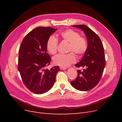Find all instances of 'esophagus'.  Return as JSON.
Masks as SVG:
<instances>
[{
	"instance_id": "obj_1",
	"label": "esophagus",
	"mask_w": 122,
	"mask_h": 122,
	"mask_svg": "<svg viewBox=\"0 0 122 122\" xmlns=\"http://www.w3.org/2000/svg\"><path fill=\"white\" fill-rule=\"evenodd\" d=\"M60 69L61 70H66V69H67V68H66V67H61Z\"/></svg>"
}]
</instances>
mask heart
Masks as SVG:
<instances>
[{
  "instance_id": "b5f03b06",
  "label": "heart",
  "mask_w": 122,
  "mask_h": 122,
  "mask_svg": "<svg viewBox=\"0 0 122 122\" xmlns=\"http://www.w3.org/2000/svg\"><path fill=\"white\" fill-rule=\"evenodd\" d=\"M60 36L62 40L69 43L68 51L74 52L77 56H81L87 48V43L86 39L80 36L78 32L73 29H68L62 31ZM58 40L53 36H51L46 43V49L51 54L57 52ZM76 61L75 55L73 52L67 54H57L53 57V62L55 65L61 67H67Z\"/></svg>"
}]
</instances>
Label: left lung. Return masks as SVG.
<instances>
[{
    "label": "left lung",
    "mask_w": 122,
    "mask_h": 122,
    "mask_svg": "<svg viewBox=\"0 0 122 122\" xmlns=\"http://www.w3.org/2000/svg\"><path fill=\"white\" fill-rule=\"evenodd\" d=\"M72 26L83 31L87 38V48L82 60L75 65L82 70H77V78L71 84L77 90L88 91L96 86L101 78L105 66L104 48L99 36L86 25Z\"/></svg>",
    "instance_id": "obj_1"
}]
</instances>
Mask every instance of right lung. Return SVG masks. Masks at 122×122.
Listing matches in <instances>:
<instances>
[{
	"label": "right lung",
	"instance_id": "1",
	"mask_svg": "<svg viewBox=\"0 0 122 122\" xmlns=\"http://www.w3.org/2000/svg\"><path fill=\"white\" fill-rule=\"evenodd\" d=\"M57 30L50 27H38L26 36L19 50L18 70L28 89L36 94H42L53 86L59 66L50 70L45 68L50 64L47 53L46 43L50 36Z\"/></svg>",
	"mask_w": 122,
	"mask_h": 122
}]
</instances>
